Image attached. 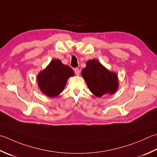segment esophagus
I'll use <instances>...</instances> for the list:
<instances>
[{
  "label": "esophagus",
  "instance_id": "obj_1",
  "mask_svg": "<svg viewBox=\"0 0 157 157\" xmlns=\"http://www.w3.org/2000/svg\"><path fill=\"white\" fill-rule=\"evenodd\" d=\"M74 72L75 73V75H79V73H80V71H79V69L78 68H75L74 69Z\"/></svg>",
  "mask_w": 157,
  "mask_h": 157
}]
</instances>
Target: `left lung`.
Segmentation results:
<instances>
[{"mask_svg":"<svg viewBox=\"0 0 157 157\" xmlns=\"http://www.w3.org/2000/svg\"><path fill=\"white\" fill-rule=\"evenodd\" d=\"M82 76L91 93L98 97L115 93L118 88L117 74L109 71L96 59L87 61L86 67L82 71Z\"/></svg>","mask_w":157,"mask_h":157,"instance_id":"left-lung-1","label":"left lung"}]
</instances>
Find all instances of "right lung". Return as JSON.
Listing matches in <instances>:
<instances>
[{
    "instance_id": "obj_1",
    "label": "right lung",
    "mask_w": 157,
    "mask_h": 157,
    "mask_svg": "<svg viewBox=\"0 0 157 157\" xmlns=\"http://www.w3.org/2000/svg\"><path fill=\"white\" fill-rule=\"evenodd\" d=\"M74 72L70 67L58 59L52 60L36 78L38 86L43 93L50 97L58 96L63 91L67 82Z\"/></svg>"
}]
</instances>
